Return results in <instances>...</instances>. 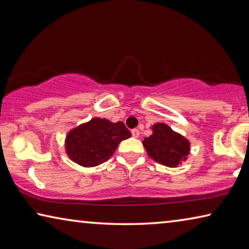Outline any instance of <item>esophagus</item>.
Here are the masks:
<instances>
[{
  "label": "esophagus",
  "instance_id": "34e87169",
  "mask_svg": "<svg viewBox=\"0 0 249 249\" xmlns=\"http://www.w3.org/2000/svg\"><path fill=\"white\" fill-rule=\"evenodd\" d=\"M132 135H133V137L137 138L138 136H140V130H138L137 128H134V129H132Z\"/></svg>",
  "mask_w": 249,
  "mask_h": 249
}]
</instances>
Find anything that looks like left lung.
<instances>
[{
    "label": "left lung",
    "instance_id": "8db88e82",
    "mask_svg": "<svg viewBox=\"0 0 249 249\" xmlns=\"http://www.w3.org/2000/svg\"><path fill=\"white\" fill-rule=\"evenodd\" d=\"M153 132L142 142L150 158L167 167H177L185 159L190 142L183 136L162 123L154 125Z\"/></svg>",
    "mask_w": 249,
    "mask_h": 249
}]
</instances>
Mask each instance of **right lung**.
Returning <instances> with one entry per match:
<instances>
[{
	"instance_id": "obj_1",
	"label": "right lung",
	"mask_w": 249,
	"mask_h": 249,
	"mask_svg": "<svg viewBox=\"0 0 249 249\" xmlns=\"http://www.w3.org/2000/svg\"><path fill=\"white\" fill-rule=\"evenodd\" d=\"M129 137L130 132L123 122L111 123L96 117L68 134L67 154L80 166L94 167L111 158L120 142Z\"/></svg>"
}]
</instances>
